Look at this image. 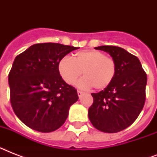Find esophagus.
Instances as JSON below:
<instances>
[{
  "label": "esophagus",
  "instance_id": "obj_1",
  "mask_svg": "<svg viewBox=\"0 0 157 157\" xmlns=\"http://www.w3.org/2000/svg\"><path fill=\"white\" fill-rule=\"evenodd\" d=\"M83 92H82V91H80V90H78L77 91V94H78V97L79 98H81V96H82V94H83Z\"/></svg>",
  "mask_w": 157,
  "mask_h": 157
}]
</instances>
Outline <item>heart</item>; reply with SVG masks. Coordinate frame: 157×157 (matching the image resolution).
I'll return each instance as SVG.
<instances>
[{
  "label": "heart",
  "instance_id": "b5f03b06",
  "mask_svg": "<svg viewBox=\"0 0 157 157\" xmlns=\"http://www.w3.org/2000/svg\"><path fill=\"white\" fill-rule=\"evenodd\" d=\"M116 63L112 58L97 50H85L76 53L74 59L65 56L59 61V71L68 85H73L83 72L79 81L80 88L100 90L107 88L116 75Z\"/></svg>",
  "mask_w": 157,
  "mask_h": 157
}]
</instances>
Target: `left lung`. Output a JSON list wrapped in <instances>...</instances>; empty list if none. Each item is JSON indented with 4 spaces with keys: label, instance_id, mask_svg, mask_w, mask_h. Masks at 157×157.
I'll use <instances>...</instances> for the list:
<instances>
[{
    "label": "left lung",
    "instance_id": "8db88e82",
    "mask_svg": "<svg viewBox=\"0 0 157 157\" xmlns=\"http://www.w3.org/2000/svg\"><path fill=\"white\" fill-rule=\"evenodd\" d=\"M94 49L109 54L117 70L107 88L91 94L94 103L89 108V119L100 131L117 133L133 124L143 110L147 74L139 59L122 48L101 45Z\"/></svg>",
    "mask_w": 157,
    "mask_h": 157
}]
</instances>
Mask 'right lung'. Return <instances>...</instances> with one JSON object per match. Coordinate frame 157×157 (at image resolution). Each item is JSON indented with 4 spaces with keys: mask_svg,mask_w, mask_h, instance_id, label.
Instances as JSON below:
<instances>
[{
    "mask_svg": "<svg viewBox=\"0 0 157 157\" xmlns=\"http://www.w3.org/2000/svg\"><path fill=\"white\" fill-rule=\"evenodd\" d=\"M77 49L59 43L35 44L14 59L9 74L10 103L27 126L49 133L63 124L78 95L60 76L59 63Z\"/></svg>",
    "mask_w": 157,
    "mask_h": 157,
    "instance_id": "1",
    "label": "right lung"
}]
</instances>
